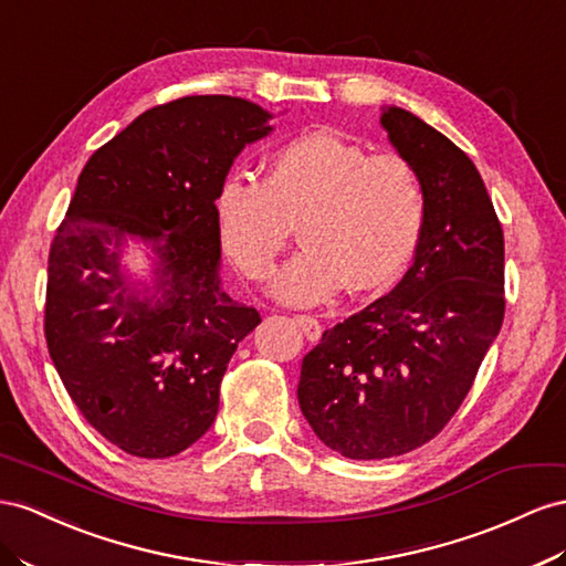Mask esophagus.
<instances>
[{
    "instance_id": "obj_1",
    "label": "esophagus",
    "mask_w": 566,
    "mask_h": 566,
    "mask_svg": "<svg viewBox=\"0 0 566 566\" xmlns=\"http://www.w3.org/2000/svg\"><path fill=\"white\" fill-rule=\"evenodd\" d=\"M295 324L300 326V331L307 335L310 343H316L321 338V333H324V328H321L318 321L314 316H307V314H300L295 316Z\"/></svg>"
}]
</instances>
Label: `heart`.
I'll use <instances>...</instances> for the list:
<instances>
[{
	"label": "heart",
	"mask_w": 566,
	"mask_h": 566,
	"mask_svg": "<svg viewBox=\"0 0 566 566\" xmlns=\"http://www.w3.org/2000/svg\"><path fill=\"white\" fill-rule=\"evenodd\" d=\"M426 200L415 166L331 130H314L271 157L266 178L235 174L219 192L223 248L262 281L300 223L302 248L273 276L271 295L295 307L402 276L415 256Z\"/></svg>",
	"instance_id": "obj_1"
}]
</instances>
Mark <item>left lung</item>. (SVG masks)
Masks as SVG:
<instances>
[{
    "label": "left lung",
    "mask_w": 566,
    "mask_h": 566,
    "mask_svg": "<svg viewBox=\"0 0 566 566\" xmlns=\"http://www.w3.org/2000/svg\"><path fill=\"white\" fill-rule=\"evenodd\" d=\"M378 124L423 188L415 264L392 293L324 331L297 386L312 431L347 460H386L438 436L505 316V238L476 166L400 106H384Z\"/></svg>",
    "instance_id": "obj_1"
}]
</instances>
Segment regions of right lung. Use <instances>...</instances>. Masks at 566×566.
<instances>
[{
  "instance_id": "obj_1",
  "label": "right lung",
  "mask_w": 566,
  "mask_h": 566,
  "mask_svg": "<svg viewBox=\"0 0 566 566\" xmlns=\"http://www.w3.org/2000/svg\"><path fill=\"white\" fill-rule=\"evenodd\" d=\"M273 114L228 95L155 106L99 147L50 250L44 335L90 426L164 460L200 440L238 343L262 318L221 283L217 200ZM135 244L150 259L137 274Z\"/></svg>"
}]
</instances>
